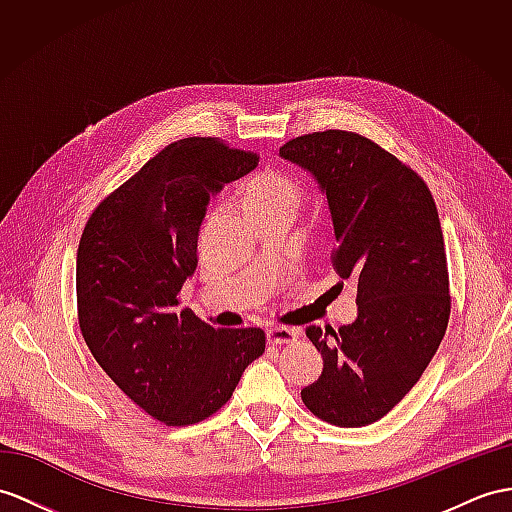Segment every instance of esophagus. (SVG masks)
I'll use <instances>...</instances> for the list:
<instances>
[{
    "mask_svg": "<svg viewBox=\"0 0 512 512\" xmlns=\"http://www.w3.org/2000/svg\"><path fill=\"white\" fill-rule=\"evenodd\" d=\"M299 332L295 328H284V326H269L267 328V343L271 345H284L297 341Z\"/></svg>",
    "mask_w": 512,
    "mask_h": 512,
    "instance_id": "obj_1",
    "label": "esophagus"
}]
</instances>
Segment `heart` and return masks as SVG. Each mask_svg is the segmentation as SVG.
<instances>
[{
    "instance_id": "b5f03b06",
    "label": "heart",
    "mask_w": 512,
    "mask_h": 512,
    "mask_svg": "<svg viewBox=\"0 0 512 512\" xmlns=\"http://www.w3.org/2000/svg\"><path fill=\"white\" fill-rule=\"evenodd\" d=\"M243 204L247 213L256 217H295L302 206L304 191L295 178L278 169H260L249 178L243 189Z\"/></svg>"
}]
</instances>
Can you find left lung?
<instances>
[{
    "label": "left lung",
    "instance_id": "1",
    "mask_svg": "<svg viewBox=\"0 0 512 512\" xmlns=\"http://www.w3.org/2000/svg\"><path fill=\"white\" fill-rule=\"evenodd\" d=\"M280 156L326 193L332 265L356 284L358 304V317L339 330L306 328L323 371L302 400L332 426H369L417 384L450 321L439 213L421 176L363 134H304Z\"/></svg>",
    "mask_w": 512,
    "mask_h": 512
}]
</instances>
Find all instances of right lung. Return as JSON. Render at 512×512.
<instances>
[{
    "label": "right lung",
    "mask_w": 512,
    "mask_h": 512,
    "mask_svg": "<svg viewBox=\"0 0 512 512\" xmlns=\"http://www.w3.org/2000/svg\"><path fill=\"white\" fill-rule=\"evenodd\" d=\"M258 165L213 136L167 145L93 210L76 265L78 321L110 380L167 426H189L226 404L263 356L260 328L215 330L180 291L197 267L210 195Z\"/></svg>",
    "instance_id": "add662e5"
}]
</instances>
